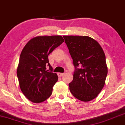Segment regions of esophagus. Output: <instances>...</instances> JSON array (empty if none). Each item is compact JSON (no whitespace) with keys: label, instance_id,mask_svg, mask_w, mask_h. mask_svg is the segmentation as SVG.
<instances>
[{"label":"esophagus","instance_id":"1","mask_svg":"<svg viewBox=\"0 0 125 125\" xmlns=\"http://www.w3.org/2000/svg\"><path fill=\"white\" fill-rule=\"evenodd\" d=\"M64 73H58V76L59 77H61L64 75Z\"/></svg>","mask_w":125,"mask_h":125}]
</instances>
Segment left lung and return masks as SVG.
Here are the masks:
<instances>
[{"label": "left lung", "instance_id": "left-lung-1", "mask_svg": "<svg viewBox=\"0 0 125 125\" xmlns=\"http://www.w3.org/2000/svg\"><path fill=\"white\" fill-rule=\"evenodd\" d=\"M63 37L76 70L69 84L71 93L81 101H90L97 97L105 84L108 73L105 53L98 42L89 36Z\"/></svg>", "mask_w": 125, "mask_h": 125}]
</instances>
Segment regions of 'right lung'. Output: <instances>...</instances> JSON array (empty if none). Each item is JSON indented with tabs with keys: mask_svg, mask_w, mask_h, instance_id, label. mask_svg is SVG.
Here are the masks:
<instances>
[{
	"mask_svg": "<svg viewBox=\"0 0 125 125\" xmlns=\"http://www.w3.org/2000/svg\"><path fill=\"white\" fill-rule=\"evenodd\" d=\"M64 42L60 35L38 36L32 38L23 48L17 75L21 90L32 102L42 103L52 94L58 76L50 71L52 67L48 55ZM47 64L50 71L46 70Z\"/></svg>",
	"mask_w": 125,
	"mask_h": 125,
	"instance_id": "1",
	"label": "right lung"
}]
</instances>
